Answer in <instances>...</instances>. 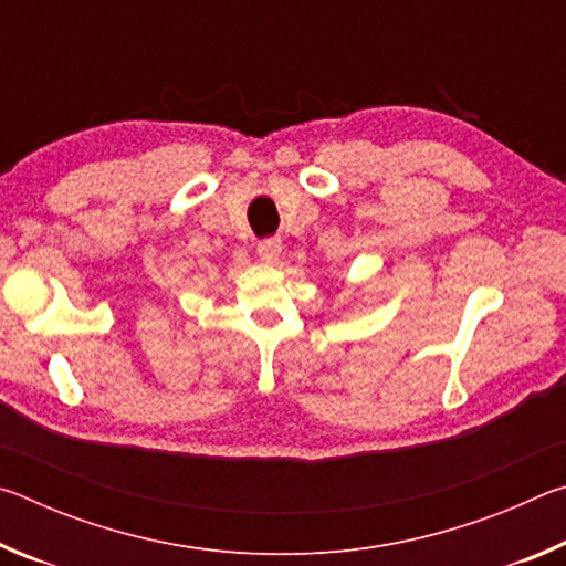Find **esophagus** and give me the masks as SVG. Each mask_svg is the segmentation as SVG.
Wrapping results in <instances>:
<instances>
[{
    "label": "esophagus",
    "mask_w": 566,
    "mask_h": 566,
    "mask_svg": "<svg viewBox=\"0 0 566 566\" xmlns=\"http://www.w3.org/2000/svg\"><path fill=\"white\" fill-rule=\"evenodd\" d=\"M256 254H260L264 262H274L276 256L282 254V239H280V237H266V239H262V242L256 244Z\"/></svg>",
    "instance_id": "obj_1"
}]
</instances>
